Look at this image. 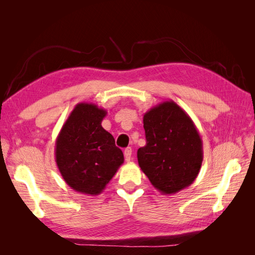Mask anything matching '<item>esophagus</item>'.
<instances>
[{
	"instance_id": "obj_1",
	"label": "esophagus",
	"mask_w": 255,
	"mask_h": 255,
	"mask_svg": "<svg viewBox=\"0 0 255 255\" xmlns=\"http://www.w3.org/2000/svg\"><path fill=\"white\" fill-rule=\"evenodd\" d=\"M125 157H126V160L127 161H129L130 159H132V148H127L125 150Z\"/></svg>"
}]
</instances>
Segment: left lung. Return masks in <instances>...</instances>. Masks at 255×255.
Instances as JSON below:
<instances>
[{
  "label": "left lung",
  "mask_w": 255,
  "mask_h": 255,
  "mask_svg": "<svg viewBox=\"0 0 255 255\" xmlns=\"http://www.w3.org/2000/svg\"><path fill=\"white\" fill-rule=\"evenodd\" d=\"M146 143L137 151L138 164L163 195L194 183L203 160L202 139L188 114L174 101L161 102L143 115Z\"/></svg>",
  "instance_id": "obj_1"
}]
</instances>
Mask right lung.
<instances>
[{
	"mask_svg": "<svg viewBox=\"0 0 255 255\" xmlns=\"http://www.w3.org/2000/svg\"><path fill=\"white\" fill-rule=\"evenodd\" d=\"M106 114L96 104H76L56 138L58 170L81 194H101L125 161L113 135L101 126Z\"/></svg>",
	"mask_w": 255,
	"mask_h": 255,
	"instance_id": "obj_1",
	"label": "right lung"
}]
</instances>
